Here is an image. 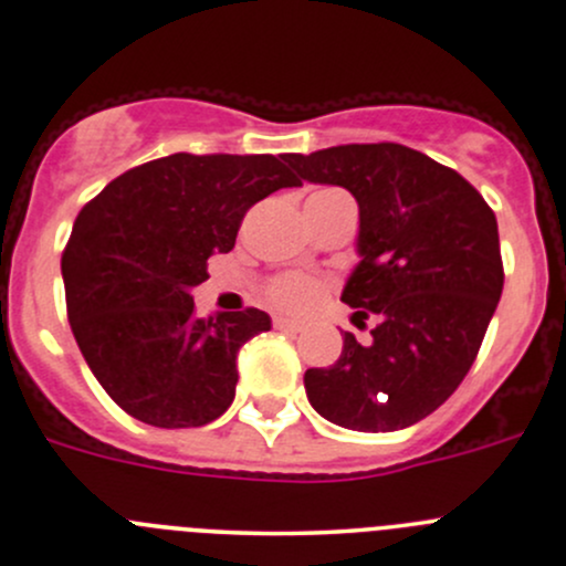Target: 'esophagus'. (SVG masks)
I'll list each match as a JSON object with an SVG mask.
<instances>
[{"instance_id":"esophagus-1","label":"esophagus","mask_w":566,"mask_h":566,"mask_svg":"<svg viewBox=\"0 0 566 566\" xmlns=\"http://www.w3.org/2000/svg\"><path fill=\"white\" fill-rule=\"evenodd\" d=\"M275 328H281V332L300 334L302 328H304V323H300V321H291V317H275Z\"/></svg>"}]
</instances>
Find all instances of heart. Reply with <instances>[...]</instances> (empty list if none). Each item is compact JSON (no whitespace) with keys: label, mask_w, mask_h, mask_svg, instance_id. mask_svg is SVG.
Returning a JSON list of instances; mask_svg holds the SVG:
<instances>
[{"label":"heart","mask_w":566,"mask_h":566,"mask_svg":"<svg viewBox=\"0 0 566 566\" xmlns=\"http://www.w3.org/2000/svg\"><path fill=\"white\" fill-rule=\"evenodd\" d=\"M266 300L275 307L289 310V313H304L317 302L321 296V285L313 277L300 275V272H285V275L272 277L264 289Z\"/></svg>","instance_id":"heart-1"}]
</instances>
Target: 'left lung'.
Instances as JSON below:
<instances>
[{"instance_id":"1","label":"left lung","mask_w":566,"mask_h":566,"mask_svg":"<svg viewBox=\"0 0 566 566\" xmlns=\"http://www.w3.org/2000/svg\"><path fill=\"white\" fill-rule=\"evenodd\" d=\"M313 184L358 200V256L342 302L374 315L371 342L345 332L334 366L304 390L328 422L392 433L424 420L471 371L503 294L494 211L460 174L403 144H345L289 155Z\"/></svg>"}]
</instances>
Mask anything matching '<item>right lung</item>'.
Listing matches in <instances>:
<instances>
[{
	"instance_id": "right-lung-1",
	"label": "right lung",
	"mask_w": 566,
	"mask_h": 566,
	"mask_svg": "<svg viewBox=\"0 0 566 566\" xmlns=\"http://www.w3.org/2000/svg\"><path fill=\"white\" fill-rule=\"evenodd\" d=\"M300 179L272 155H179L125 170L82 208L61 259L66 310L109 398L155 428L230 409L238 350L270 332L262 310L195 315L208 256L234 249L245 211Z\"/></svg>"
}]
</instances>
